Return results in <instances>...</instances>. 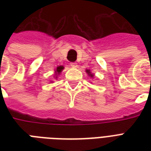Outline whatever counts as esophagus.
<instances>
[{
	"instance_id": "esophagus-1",
	"label": "esophagus",
	"mask_w": 151,
	"mask_h": 151,
	"mask_svg": "<svg viewBox=\"0 0 151 151\" xmlns=\"http://www.w3.org/2000/svg\"><path fill=\"white\" fill-rule=\"evenodd\" d=\"M70 66L73 67V68H77L78 67V63H71Z\"/></svg>"
}]
</instances>
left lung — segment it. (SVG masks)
Returning a JSON list of instances; mask_svg holds the SVG:
<instances>
[{"mask_svg":"<svg viewBox=\"0 0 151 151\" xmlns=\"http://www.w3.org/2000/svg\"><path fill=\"white\" fill-rule=\"evenodd\" d=\"M86 73H88V75L89 76L90 78H93V77H94V74H93V73H92V72L90 71V70H86Z\"/></svg>","mask_w":151,"mask_h":151,"instance_id":"1","label":"left lung"}]
</instances>
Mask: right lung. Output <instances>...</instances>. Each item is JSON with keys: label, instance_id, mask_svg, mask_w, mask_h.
<instances>
[{"label": "right lung", "instance_id": "add662e5", "mask_svg": "<svg viewBox=\"0 0 151 151\" xmlns=\"http://www.w3.org/2000/svg\"><path fill=\"white\" fill-rule=\"evenodd\" d=\"M64 69V67L63 66H57L56 69L55 70V74H54V78H55V79H56L57 78H58V75H59L60 74V73H61L62 71H63V70Z\"/></svg>", "mask_w": 151, "mask_h": 151}]
</instances>
